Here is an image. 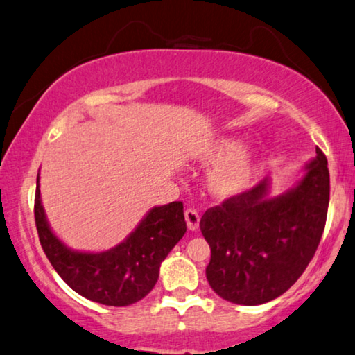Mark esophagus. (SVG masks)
<instances>
[{
	"label": "esophagus",
	"instance_id": "esophagus-1",
	"mask_svg": "<svg viewBox=\"0 0 355 355\" xmlns=\"http://www.w3.org/2000/svg\"><path fill=\"white\" fill-rule=\"evenodd\" d=\"M185 222H187V227H189V230H196V228L200 227V214L198 212H196L195 209H192V208H189V209H185Z\"/></svg>",
	"mask_w": 355,
	"mask_h": 355
}]
</instances>
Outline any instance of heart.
I'll return each mask as SVG.
<instances>
[{
    "label": "heart",
    "mask_w": 355,
    "mask_h": 355,
    "mask_svg": "<svg viewBox=\"0 0 355 355\" xmlns=\"http://www.w3.org/2000/svg\"><path fill=\"white\" fill-rule=\"evenodd\" d=\"M196 160L212 165L208 171V190L217 200L241 195L252 182L257 157L248 147H241L236 136H219L209 139L196 152Z\"/></svg>",
    "instance_id": "heart-1"
}]
</instances>
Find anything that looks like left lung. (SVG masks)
I'll return each instance as SVG.
<instances>
[{
  "instance_id": "1",
  "label": "left lung",
  "mask_w": 355,
  "mask_h": 355,
  "mask_svg": "<svg viewBox=\"0 0 355 355\" xmlns=\"http://www.w3.org/2000/svg\"><path fill=\"white\" fill-rule=\"evenodd\" d=\"M300 181L271 195V179L209 208L200 220L211 248L206 277L227 302L257 306L288 291L322 238L330 200L327 157L304 163Z\"/></svg>"
}]
</instances>
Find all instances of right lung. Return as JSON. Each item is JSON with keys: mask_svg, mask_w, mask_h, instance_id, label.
Returning a JSON list of instances; mask_svg holds the SVG:
<instances>
[{"mask_svg": "<svg viewBox=\"0 0 355 355\" xmlns=\"http://www.w3.org/2000/svg\"><path fill=\"white\" fill-rule=\"evenodd\" d=\"M35 220L49 261L79 295L106 306H128L144 298L159 279L160 265L184 236L187 225L181 201L154 206L138 227L103 252H85L67 246L52 232L36 179Z\"/></svg>", "mask_w": 355, "mask_h": 355, "instance_id": "obj_1", "label": "right lung"}]
</instances>
